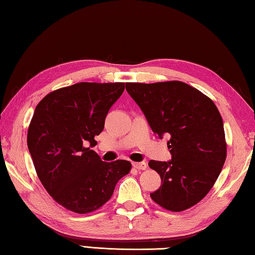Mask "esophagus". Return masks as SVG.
I'll list each match as a JSON object with an SVG mask.
<instances>
[{"mask_svg":"<svg viewBox=\"0 0 255 255\" xmlns=\"http://www.w3.org/2000/svg\"><path fill=\"white\" fill-rule=\"evenodd\" d=\"M133 167H136L138 170H145L147 169V163L145 162H133Z\"/></svg>","mask_w":255,"mask_h":255,"instance_id":"esophagus-1","label":"esophagus"}]
</instances>
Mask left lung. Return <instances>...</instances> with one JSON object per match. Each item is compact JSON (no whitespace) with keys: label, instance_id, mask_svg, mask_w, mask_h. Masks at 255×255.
Returning a JSON list of instances; mask_svg holds the SVG:
<instances>
[{"label":"left lung","instance_id":"obj_1","mask_svg":"<svg viewBox=\"0 0 255 255\" xmlns=\"http://www.w3.org/2000/svg\"><path fill=\"white\" fill-rule=\"evenodd\" d=\"M152 131L170 136L172 160H151L162 184L151 193L154 203L183 211L199 203L213 188L227 158L224 123L208 96L181 81L126 83Z\"/></svg>","mask_w":255,"mask_h":255}]
</instances>
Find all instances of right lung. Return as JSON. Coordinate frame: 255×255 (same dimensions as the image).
Listing matches in <instances>:
<instances>
[{"instance_id":"1","label":"right lung","mask_w":255,"mask_h":255,"mask_svg":"<svg viewBox=\"0 0 255 255\" xmlns=\"http://www.w3.org/2000/svg\"><path fill=\"white\" fill-rule=\"evenodd\" d=\"M125 90V83L81 82L50 92L34 112L27 145L38 177L53 200L77 214H89L111 199L131 163L102 161L94 137Z\"/></svg>"}]
</instances>
